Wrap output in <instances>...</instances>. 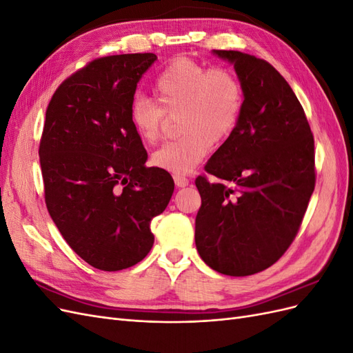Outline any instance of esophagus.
Here are the masks:
<instances>
[{
    "label": "esophagus",
    "mask_w": 353,
    "mask_h": 353,
    "mask_svg": "<svg viewBox=\"0 0 353 353\" xmlns=\"http://www.w3.org/2000/svg\"><path fill=\"white\" fill-rule=\"evenodd\" d=\"M174 181H175V185L176 187H181V188H184V187H187L188 185V178H185V176H183V175H175L174 176Z\"/></svg>",
    "instance_id": "obj_1"
}]
</instances>
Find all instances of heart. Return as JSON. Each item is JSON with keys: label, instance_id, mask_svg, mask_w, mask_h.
<instances>
[{"label": "heart", "instance_id": "obj_1", "mask_svg": "<svg viewBox=\"0 0 353 353\" xmlns=\"http://www.w3.org/2000/svg\"><path fill=\"white\" fill-rule=\"evenodd\" d=\"M154 95L157 103L143 97L132 101L130 122L144 143L154 144L162 137L165 113H179L183 137L152 156L154 166L174 175L191 172L213 143L228 140L244 109V88L236 73L187 57L172 60L159 73Z\"/></svg>", "mask_w": 353, "mask_h": 353}]
</instances>
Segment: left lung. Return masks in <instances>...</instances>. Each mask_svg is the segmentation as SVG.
<instances>
[{
	"label": "left lung",
	"instance_id": "8db88e82",
	"mask_svg": "<svg viewBox=\"0 0 353 353\" xmlns=\"http://www.w3.org/2000/svg\"><path fill=\"white\" fill-rule=\"evenodd\" d=\"M244 88L237 130L196 179V248L212 270L245 276L270 268L294 240L315 188L314 135L290 85L268 61L213 50Z\"/></svg>",
	"mask_w": 353,
	"mask_h": 353
}]
</instances>
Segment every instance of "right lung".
<instances>
[{"instance_id": "1", "label": "right lung", "mask_w": 353, "mask_h": 353, "mask_svg": "<svg viewBox=\"0 0 353 353\" xmlns=\"http://www.w3.org/2000/svg\"><path fill=\"white\" fill-rule=\"evenodd\" d=\"M153 52L92 60L52 94L39 143L46 205L72 250L101 271L143 261L150 222L174 193V179L147 168L130 122L137 83Z\"/></svg>"}]
</instances>
